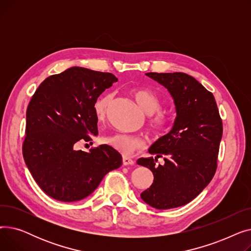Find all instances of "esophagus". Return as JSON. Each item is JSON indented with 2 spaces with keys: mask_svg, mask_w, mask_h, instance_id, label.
Wrapping results in <instances>:
<instances>
[{
  "mask_svg": "<svg viewBox=\"0 0 251 251\" xmlns=\"http://www.w3.org/2000/svg\"><path fill=\"white\" fill-rule=\"evenodd\" d=\"M122 162H123V165H124V166H132V165H134V163H135L133 160H131L130 157H126V156H123Z\"/></svg>",
  "mask_w": 251,
  "mask_h": 251,
  "instance_id": "esophagus-1",
  "label": "esophagus"
}]
</instances>
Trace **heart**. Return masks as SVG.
<instances>
[{
    "label": "heart",
    "mask_w": 251,
    "mask_h": 251,
    "mask_svg": "<svg viewBox=\"0 0 251 251\" xmlns=\"http://www.w3.org/2000/svg\"><path fill=\"white\" fill-rule=\"evenodd\" d=\"M131 95L133 96L140 108L147 113L148 115H151V128L155 133H160L166 128L168 119L167 116L161 112H157L161 109L162 101L160 98L157 97L153 91L149 88L138 87L131 90ZM112 101V96L109 94H104L99 97L92 108L94 113L99 121L103 120L107 116L110 103ZM105 143L122 153L123 155H131L133 154L137 150H139L142 146L141 140L133 135L124 134V133H115L104 138Z\"/></svg>",
    "instance_id": "obj_1"
}]
</instances>
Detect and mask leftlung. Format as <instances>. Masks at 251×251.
I'll use <instances>...</instances> for the list:
<instances>
[{"label":"left lung","instance_id":"obj_1","mask_svg":"<svg viewBox=\"0 0 251 251\" xmlns=\"http://www.w3.org/2000/svg\"><path fill=\"white\" fill-rule=\"evenodd\" d=\"M146 75L168 89L177 116L170 132L150 148L154 159L137 161L153 174L151 187L140 197L154 208H174L194 200L213 179L223 123L215 97L192 76L182 72ZM161 156L165 164L156 165Z\"/></svg>","mask_w":251,"mask_h":251}]
</instances>
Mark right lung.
<instances>
[{
	"label": "right lung",
	"mask_w": 251,
	"mask_h": 251,
	"mask_svg": "<svg viewBox=\"0 0 251 251\" xmlns=\"http://www.w3.org/2000/svg\"><path fill=\"white\" fill-rule=\"evenodd\" d=\"M117 81L112 73L71 67L48 77L35 90L26 111L22 152L34 181L51 199L81 201L122 165L121 154L107 144L88 152L74 149L98 135L92 105Z\"/></svg>",
	"instance_id": "obj_1"
}]
</instances>
